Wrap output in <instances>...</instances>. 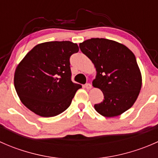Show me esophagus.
<instances>
[{
  "label": "esophagus",
  "mask_w": 158,
  "mask_h": 158,
  "mask_svg": "<svg viewBox=\"0 0 158 158\" xmlns=\"http://www.w3.org/2000/svg\"><path fill=\"white\" fill-rule=\"evenodd\" d=\"M85 87L87 89H90L91 88H92V85H91L90 83H86L85 85Z\"/></svg>",
  "instance_id": "obj_1"
}]
</instances>
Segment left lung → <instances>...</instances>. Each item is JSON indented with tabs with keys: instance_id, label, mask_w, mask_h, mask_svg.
<instances>
[{
	"instance_id": "1",
	"label": "left lung",
	"mask_w": 158,
	"mask_h": 158,
	"mask_svg": "<svg viewBox=\"0 0 158 158\" xmlns=\"http://www.w3.org/2000/svg\"><path fill=\"white\" fill-rule=\"evenodd\" d=\"M79 48L95 65L97 75L92 85L104 95L95 109L105 117H114L130 109L141 88V74L133 52L104 38L87 40L79 44Z\"/></svg>"
}]
</instances>
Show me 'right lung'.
<instances>
[{"label": "right lung", "mask_w": 158, "mask_h": 158, "mask_svg": "<svg viewBox=\"0 0 158 158\" xmlns=\"http://www.w3.org/2000/svg\"><path fill=\"white\" fill-rule=\"evenodd\" d=\"M79 52L70 41H51L33 47L19 63L14 87L22 103L42 117L58 115L69 107L76 91L70 56Z\"/></svg>", "instance_id": "1"}]
</instances>
